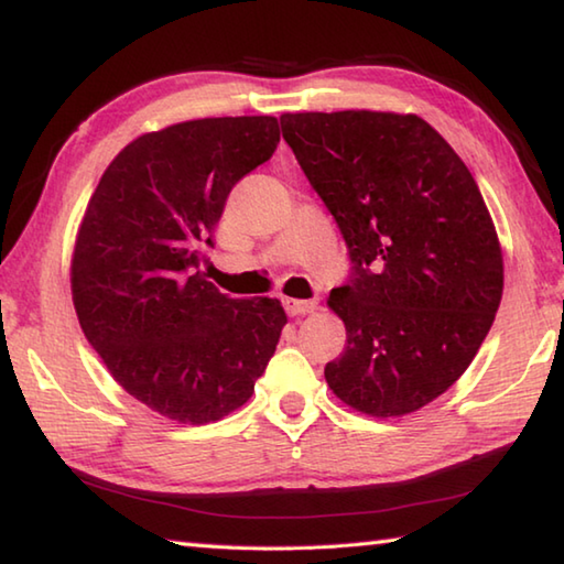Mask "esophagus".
<instances>
[{"instance_id": "obj_1", "label": "esophagus", "mask_w": 564, "mask_h": 564, "mask_svg": "<svg viewBox=\"0 0 564 564\" xmlns=\"http://www.w3.org/2000/svg\"><path fill=\"white\" fill-rule=\"evenodd\" d=\"M283 308L291 313V316H305V313H313L318 308V299H308V301H301V299H285L283 301Z\"/></svg>"}]
</instances>
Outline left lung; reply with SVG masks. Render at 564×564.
I'll return each mask as SVG.
<instances>
[{"label": "left lung", "instance_id": "1", "mask_svg": "<svg viewBox=\"0 0 564 564\" xmlns=\"http://www.w3.org/2000/svg\"><path fill=\"white\" fill-rule=\"evenodd\" d=\"M281 129L348 246L328 299L348 340L328 386L366 415L413 413L465 373L502 299L480 188L415 113H283Z\"/></svg>", "mask_w": 564, "mask_h": 564}]
</instances>
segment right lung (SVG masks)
Here are the masks:
<instances>
[{"mask_svg": "<svg viewBox=\"0 0 564 564\" xmlns=\"http://www.w3.org/2000/svg\"><path fill=\"white\" fill-rule=\"evenodd\" d=\"M273 117L144 133L104 171L76 236L82 330L129 395L178 423L241 408L279 346L275 299H231L198 271L231 188L273 156Z\"/></svg>", "mask_w": 564, "mask_h": 564, "instance_id": "1", "label": "right lung"}]
</instances>
